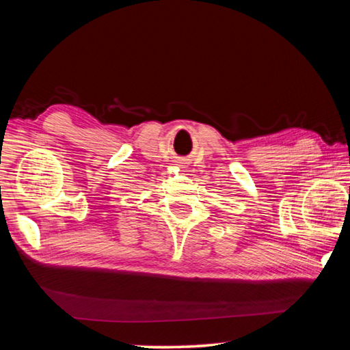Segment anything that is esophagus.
I'll return each instance as SVG.
<instances>
[{
	"instance_id": "1",
	"label": "esophagus",
	"mask_w": 350,
	"mask_h": 350,
	"mask_svg": "<svg viewBox=\"0 0 350 350\" xmlns=\"http://www.w3.org/2000/svg\"><path fill=\"white\" fill-rule=\"evenodd\" d=\"M182 162H183V161H180V163H182Z\"/></svg>"
}]
</instances>
